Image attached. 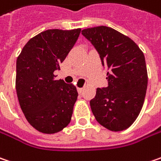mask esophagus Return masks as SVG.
I'll return each mask as SVG.
<instances>
[{
  "label": "esophagus",
  "mask_w": 161,
  "mask_h": 161,
  "mask_svg": "<svg viewBox=\"0 0 161 161\" xmlns=\"http://www.w3.org/2000/svg\"><path fill=\"white\" fill-rule=\"evenodd\" d=\"M77 91H78V92L79 93H81L82 92V91H83V88H78Z\"/></svg>",
  "instance_id": "34e87169"
}]
</instances>
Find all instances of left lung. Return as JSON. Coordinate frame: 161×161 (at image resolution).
<instances>
[{"label":"left lung","mask_w":161,"mask_h":161,"mask_svg":"<svg viewBox=\"0 0 161 161\" xmlns=\"http://www.w3.org/2000/svg\"><path fill=\"white\" fill-rule=\"evenodd\" d=\"M107 67L108 86L90 101L96 120L111 131L128 129L141 112L148 86L144 54L130 38L107 26L82 30Z\"/></svg>","instance_id":"obj_1"}]
</instances>
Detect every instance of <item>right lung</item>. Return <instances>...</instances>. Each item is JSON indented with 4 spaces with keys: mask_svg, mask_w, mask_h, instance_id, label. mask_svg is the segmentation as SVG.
I'll list each match as a JSON object with an SVG mask.
<instances>
[{
    "mask_svg": "<svg viewBox=\"0 0 161 161\" xmlns=\"http://www.w3.org/2000/svg\"><path fill=\"white\" fill-rule=\"evenodd\" d=\"M80 31H44L32 37L17 58L18 101L29 123L40 132L57 133L70 122L78 98L76 87L55 80L53 72L60 69Z\"/></svg>",
    "mask_w": 161,
    "mask_h": 161,
    "instance_id": "add662e5",
    "label": "right lung"
}]
</instances>
